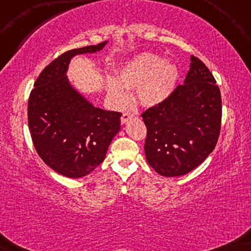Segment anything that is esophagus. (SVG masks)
Wrapping results in <instances>:
<instances>
[{
  "mask_svg": "<svg viewBox=\"0 0 251 251\" xmlns=\"http://www.w3.org/2000/svg\"><path fill=\"white\" fill-rule=\"evenodd\" d=\"M131 118H132V115L130 114V113L125 112V113H123V114H122V116H121V123H122V125H125V123L128 122L129 120L131 119Z\"/></svg>",
  "mask_w": 251,
  "mask_h": 251,
  "instance_id": "1",
  "label": "esophagus"
}]
</instances>
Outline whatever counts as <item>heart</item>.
Returning a JSON list of instances; mask_svg holds the SVG:
<instances>
[{"instance_id":"b5f03b06","label":"heart","mask_w":251,"mask_h":251,"mask_svg":"<svg viewBox=\"0 0 251 251\" xmlns=\"http://www.w3.org/2000/svg\"><path fill=\"white\" fill-rule=\"evenodd\" d=\"M179 71L176 65L164 61L162 57L145 53L130 60L119 73V81L109 78L107 92L118 106L128 101L126 90L137 91V99L143 106L152 107L170 97L176 88Z\"/></svg>"}]
</instances>
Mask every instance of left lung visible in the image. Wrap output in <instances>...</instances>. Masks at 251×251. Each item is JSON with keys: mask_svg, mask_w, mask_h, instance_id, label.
I'll use <instances>...</instances> for the list:
<instances>
[{"mask_svg": "<svg viewBox=\"0 0 251 251\" xmlns=\"http://www.w3.org/2000/svg\"><path fill=\"white\" fill-rule=\"evenodd\" d=\"M142 118L146 160L157 174L177 177L195 169L214 151L221 131L222 97L211 72L192 56L184 84Z\"/></svg>", "mask_w": 251, "mask_h": 251, "instance_id": "1", "label": "left lung"}]
</instances>
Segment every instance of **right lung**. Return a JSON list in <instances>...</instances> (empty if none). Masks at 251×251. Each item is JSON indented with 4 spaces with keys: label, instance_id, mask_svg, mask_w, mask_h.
<instances>
[{
    "label": "right lung",
    "instance_id": "add662e5",
    "mask_svg": "<svg viewBox=\"0 0 251 251\" xmlns=\"http://www.w3.org/2000/svg\"><path fill=\"white\" fill-rule=\"evenodd\" d=\"M106 43L60 54L41 72L30 91L27 114L34 147L44 163L65 177L94 171L121 129V113L95 107L66 76L72 58L97 52Z\"/></svg>",
    "mask_w": 251,
    "mask_h": 251
}]
</instances>
